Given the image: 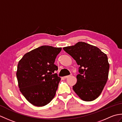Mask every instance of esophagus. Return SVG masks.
I'll list each match as a JSON object with an SVG mask.
<instances>
[{
    "mask_svg": "<svg viewBox=\"0 0 122 122\" xmlns=\"http://www.w3.org/2000/svg\"><path fill=\"white\" fill-rule=\"evenodd\" d=\"M70 76H64V79H66V78H68V77H70Z\"/></svg>",
    "mask_w": 122,
    "mask_h": 122,
    "instance_id": "34e87169",
    "label": "esophagus"
}]
</instances>
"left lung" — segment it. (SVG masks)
<instances>
[{
	"label": "left lung",
	"mask_w": 122,
	"mask_h": 122,
	"mask_svg": "<svg viewBox=\"0 0 122 122\" xmlns=\"http://www.w3.org/2000/svg\"><path fill=\"white\" fill-rule=\"evenodd\" d=\"M63 49L80 66L73 91L83 101L95 100L108 79L110 64L107 55L97 46L83 42Z\"/></svg>",
	"instance_id": "8db88e82"
}]
</instances>
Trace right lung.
<instances>
[{
    "mask_svg": "<svg viewBox=\"0 0 122 122\" xmlns=\"http://www.w3.org/2000/svg\"><path fill=\"white\" fill-rule=\"evenodd\" d=\"M62 48L43 46L23 56L18 64L16 76L20 91L28 102L36 107L50 103L56 95L61 78L54 64Z\"/></svg>",
    "mask_w": 122,
    "mask_h": 122,
    "instance_id": "obj_1",
    "label": "right lung"
}]
</instances>
